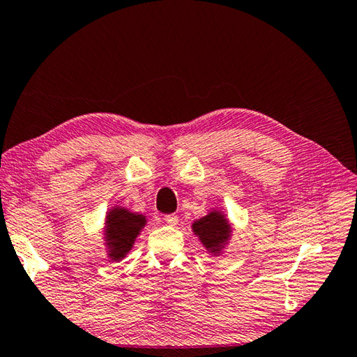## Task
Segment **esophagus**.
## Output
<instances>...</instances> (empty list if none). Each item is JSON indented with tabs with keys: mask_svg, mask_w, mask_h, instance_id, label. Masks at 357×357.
Here are the masks:
<instances>
[{
	"mask_svg": "<svg viewBox=\"0 0 357 357\" xmlns=\"http://www.w3.org/2000/svg\"><path fill=\"white\" fill-rule=\"evenodd\" d=\"M165 222H167L168 225H170V227H176V225H178V222H179V219H178V215H174V214H168V215H165Z\"/></svg>",
	"mask_w": 357,
	"mask_h": 357,
	"instance_id": "34e87169",
	"label": "esophagus"
}]
</instances>
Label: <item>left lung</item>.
I'll return each mask as SVG.
<instances>
[{
    "label": "left lung",
    "mask_w": 357,
    "mask_h": 357,
    "mask_svg": "<svg viewBox=\"0 0 357 357\" xmlns=\"http://www.w3.org/2000/svg\"><path fill=\"white\" fill-rule=\"evenodd\" d=\"M192 229L206 250L214 255H219L231 238V227L220 211H211L208 215L195 220L192 223Z\"/></svg>",
    "instance_id": "1"
}]
</instances>
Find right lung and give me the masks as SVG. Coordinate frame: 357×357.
Masks as SVG:
<instances>
[{"label": "right lung", "instance_id": "add662e5", "mask_svg": "<svg viewBox=\"0 0 357 357\" xmlns=\"http://www.w3.org/2000/svg\"><path fill=\"white\" fill-rule=\"evenodd\" d=\"M144 225H146V217L143 214L130 213L126 208L114 206L107 214L105 220V245L108 249V258L113 261H119L128 255Z\"/></svg>", "mask_w": 357, "mask_h": 357}]
</instances>
